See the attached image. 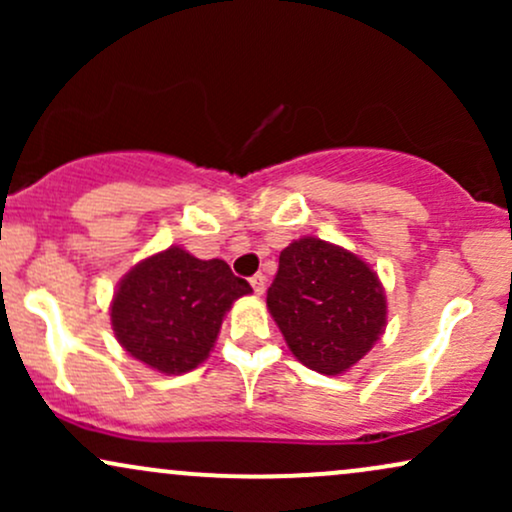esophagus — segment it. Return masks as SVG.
<instances>
[{
	"mask_svg": "<svg viewBox=\"0 0 512 512\" xmlns=\"http://www.w3.org/2000/svg\"><path fill=\"white\" fill-rule=\"evenodd\" d=\"M250 286H252V291L257 293V296H262L264 289H267V276H264V274L250 276Z\"/></svg>",
	"mask_w": 512,
	"mask_h": 512,
	"instance_id": "obj_1",
	"label": "esophagus"
}]
</instances>
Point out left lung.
Segmentation results:
<instances>
[{
    "mask_svg": "<svg viewBox=\"0 0 512 512\" xmlns=\"http://www.w3.org/2000/svg\"><path fill=\"white\" fill-rule=\"evenodd\" d=\"M267 308L293 356L325 375L361 361L387 322L378 274L354 252L310 236L281 250Z\"/></svg>",
    "mask_w": 512,
    "mask_h": 512,
    "instance_id": "1",
    "label": "left lung"
}]
</instances>
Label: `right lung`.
Returning <instances> with one entry per match:
<instances>
[{
  "instance_id": "right-lung-1",
  "label": "right lung",
  "mask_w": 512,
  "mask_h": 512,
  "mask_svg": "<svg viewBox=\"0 0 512 512\" xmlns=\"http://www.w3.org/2000/svg\"><path fill=\"white\" fill-rule=\"evenodd\" d=\"M248 293V281L223 260H197L173 245L129 269L117 284L110 322L129 356L180 375L209 356L226 310Z\"/></svg>"
}]
</instances>
